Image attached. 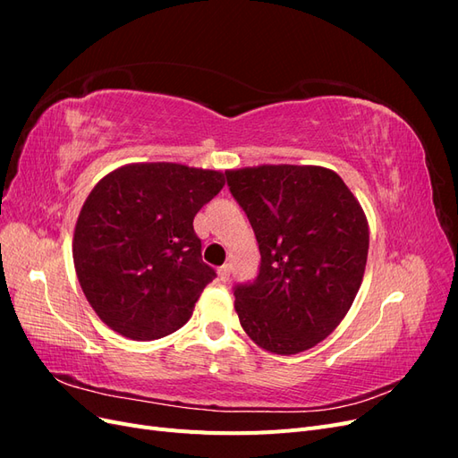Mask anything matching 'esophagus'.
<instances>
[{"instance_id":"obj_1","label":"esophagus","mask_w":458,"mask_h":458,"mask_svg":"<svg viewBox=\"0 0 458 458\" xmlns=\"http://www.w3.org/2000/svg\"><path fill=\"white\" fill-rule=\"evenodd\" d=\"M229 271H231V267H229V263H225V266H221L219 267V281H224V283H227V279H229Z\"/></svg>"}]
</instances>
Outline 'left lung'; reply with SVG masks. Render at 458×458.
Returning <instances> with one entry per match:
<instances>
[{"instance_id": "1", "label": "left lung", "mask_w": 458, "mask_h": 458, "mask_svg": "<svg viewBox=\"0 0 458 458\" xmlns=\"http://www.w3.org/2000/svg\"><path fill=\"white\" fill-rule=\"evenodd\" d=\"M225 175L261 254L258 279L234 288L239 321L266 352H306L342 323L363 283V208L323 165L263 164Z\"/></svg>"}]
</instances>
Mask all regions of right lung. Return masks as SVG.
<instances>
[{
  "instance_id": "obj_1",
  "label": "right lung",
  "mask_w": 458,
  "mask_h": 458,
  "mask_svg": "<svg viewBox=\"0 0 458 458\" xmlns=\"http://www.w3.org/2000/svg\"><path fill=\"white\" fill-rule=\"evenodd\" d=\"M225 174L175 162H135L106 174L81 206L72 258L101 321L131 340L182 328L216 271L192 229Z\"/></svg>"
}]
</instances>
